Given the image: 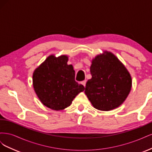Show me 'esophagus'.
Returning <instances> with one entry per match:
<instances>
[{"instance_id": "esophagus-1", "label": "esophagus", "mask_w": 152, "mask_h": 152, "mask_svg": "<svg viewBox=\"0 0 152 152\" xmlns=\"http://www.w3.org/2000/svg\"><path fill=\"white\" fill-rule=\"evenodd\" d=\"M81 83H82V84L83 85L84 87H86V80L82 81V82H81Z\"/></svg>"}]
</instances>
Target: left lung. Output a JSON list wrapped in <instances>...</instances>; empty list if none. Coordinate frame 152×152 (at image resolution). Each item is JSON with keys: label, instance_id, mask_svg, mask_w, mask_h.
<instances>
[{"label": "left lung", "instance_id": "1", "mask_svg": "<svg viewBox=\"0 0 152 152\" xmlns=\"http://www.w3.org/2000/svg\"><path fill=\"white\" fill-rule=\"evenodd\" d=\"M92 75L84 91L93 107L102 111L118 107L126 100L132 87L130 73L111 52L96 56L90 67Z\"/></svg>", "mask_w": 152, "mask_h": 152}]
</instances>
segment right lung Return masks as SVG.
Wrapping results in <instances>:
<instances>
[{
    "label": "right lung",
    "mask_w": 152,
    "mask_h": 152,
    "mask_svg": "<svg viewBox=\"0 0 152 152\" xmlns=\"http://www.w3.org/2000/svg\"><path fill=\"white\" fill-rule=\"evenodd\" d=\"M66 55H50L33 73L36 94L45 107L61 110L70 106L76 96L85 88L75 80V71L68 65Z\"/></svg>",
    "instance_id": "obj_1"
}]
</instances>
